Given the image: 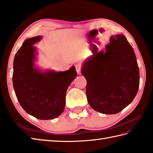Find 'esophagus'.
I'll return each mask as SVG.
<instances>
[{"label": "esophagus", "instance_id": "1", "mask_svg": "<svg viewBox=\"0 0 153 153\" xmlns=\"http://www.w3.org/2000/svg\"><path fill=\"white\" fill-rule=\"evenodd\" d=\"M75 68H76V73L78 74H80V72H81V65L80 64H76L75 65Z\"/></svg>", "mask_w": 153, "mask_h": 153}]
</instances>
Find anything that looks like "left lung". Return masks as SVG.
<instances>
[{"instance_id": "1", "label": "left lung", "mask_w": 153, "mask_h": 153, "mask_svg": "<svg viewBox=\"0 0 153 153\" xmlns=\"http://www.w3.org/2000/svg\"><path fill=\"white\" fill-rule=\"evenodd\" d=\"M81 73L87 80L88 102L101 113L117 114L137 93L140 71L133 48L123 35L111 36L105 50L84 62Z\"/></svg>"}]
</instances>
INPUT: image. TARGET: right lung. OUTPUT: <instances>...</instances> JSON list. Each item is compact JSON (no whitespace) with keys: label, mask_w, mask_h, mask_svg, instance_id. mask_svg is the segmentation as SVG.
I'll return each mask as SVG.
<instances>
[{"label":"right lung","mask_w":153,"mask_h":153,"mask_svg":"<svg viewBox=\"0 0 153 153\" xmlns=\"http://www.w3.org/2000/svg\"><path fill=\"white\" fill-rule=\"evenodd\" d=\"M42 39L25 40L13 60V86L20 105L28 114L40 120L53 119L63 113L68 87L76 76L74 66L68 71L42 72L35 67L36 49Z\"/></svg>","instance_id":"right-lung-1"}]
</instances>
